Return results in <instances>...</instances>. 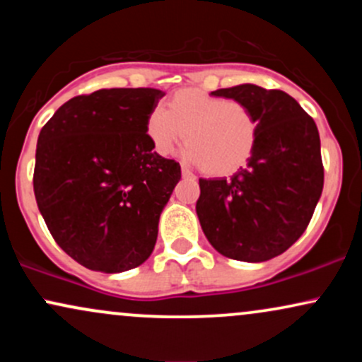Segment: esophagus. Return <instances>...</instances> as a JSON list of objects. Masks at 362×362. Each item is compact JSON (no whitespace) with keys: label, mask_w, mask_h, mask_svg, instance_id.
Listing matches in <instances>:
<instances>
[{"label":"esophagus","mask_w":362,"mask_h":362,"mask_svg":"<svg viewBox=\"0 0 362 362\" xmlns=\"http://www.w3.org/2000/svg\"><path fill=\"white\" fill-rule=\"evenodd\" d=\"M182 177H184V178H190V180H194V173L192 172H190V170H187V168H184V167H182Z\"/></svg>","instance_id":"34e87169"}]
</instances>
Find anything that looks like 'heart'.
Wrapping results in <instances>:
<instances>
[{"label":"heart","mask_w":362,"mask_h":362,"mask_svg":"<svg viewBox=\"0 0 362 362\" xmlns=\"http://www.w3.org/2000/svg\"><path fill=\"white\" fill-rule=\"evenodd\" d=\"M260 124L252 109L238 100L197 88H180L146 119L153 148L167 156L184 141L187 158L207 175H231L255 153Z\"/></svg>","instance_id":"heart-1"}]
</instances>
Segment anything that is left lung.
<instances>
[{"label":"left lung","instance_id":"obj_1","mask_svg":"<svg viewBox=\"0 0 362 362\" xmlns=\"http://www.w3.org/2000/svg\"><path fill=\"white\" fill-rule=\"evenodd\" d=\"M211 95L243 102L259 119L255 153L231 178H199L202 231L221 255L264 262L305 233L323 190L315 120L281 90L238 85Z\"/></svg>","mask_w":362,"mask_h":362}]
</instances>
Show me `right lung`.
<instances>
[{
    "mask_svg": "<svg viewBox=\"0 0 362 362\" xmlns=\"http://www.w3.org/2000/svg\"><path fill=\"white\" fill-rule=\"evenodd\" d=\"M155 88L78 95L40 129L34 192L56 243L83 267L124 272L151 255L180 165L153 151Z\"/></svg>",
    "mask_w": 362,
    "mask_h": 362,
    "instance_id": "obj_1",
    "label": "right lung"
}]
</instances>
